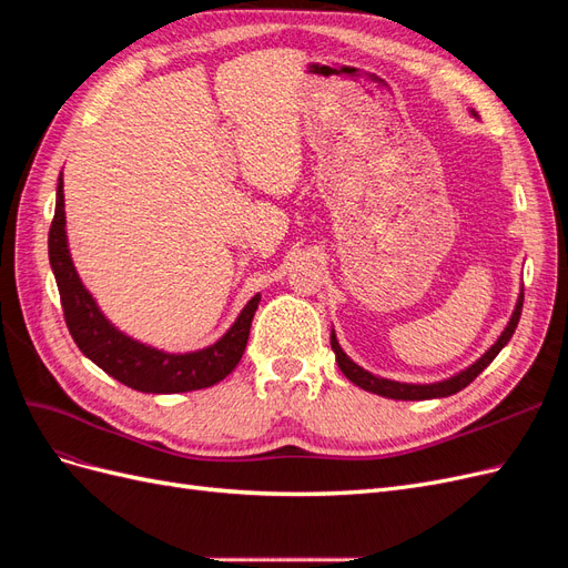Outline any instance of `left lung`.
<instances>
[{"label": "left lung", "mask_w": 568, "mask_h": 568, "mask_svg": "<svg viewBox=\"0 0 568 568\" xmlns=\"http://www.w3.org/2000/svg\"><path fill=\"white\" fill-rule=\"evenodd\" d=\"M521 307H524V294L519 296L517 311H514L509 324L505 326L503 336L495 341V346H493L484 357L476 359V363H474L469 369H464V372H459L457 376H453V379L438 382V384L417 386V384H400V382L379 379V376H374V374L365 372L363 367H357V365L353 363V359L341 351L334 332H332V348H334V353H336L338 369H341L343 374H346V379H351V382H353L355 386H359V388L372 390V393H376V395H384V398H393V400H432V398H445V395H453V393H457V390H462V388H467V386L476 379V376L493 363V359L497 357V353H500V351L507 346V341L511 338L514 329H517V324H519Z\"/></svg>", "instance_id": "1"}]
</instances>
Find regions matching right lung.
Here are the masks:
<instances>
[{"mask_svg": "<svg viewBox=\"0 0 568 568\" xmlns=\"http://www.w3.org/2000/svg\"><path fill=\"white\" fill-rule=\"evenodd\" d=\"M49 263L57 277L65 326L78 343V348L97 367L134 390L186 393L209 388L225 379L246 351L251 322L261 296H253L248 301L225 336L196 353L173 355L149 348L144 343H136L130 336L120 334L113 324H109V320L99 313L90 291L82 286L71 253H68L61 178L57 186V211L49 227Z\"/></svg>", "mask_w": 568, "mask_h": 568, "instance_id": "right-lung-1", "label": "right lung"}]
</instances>
